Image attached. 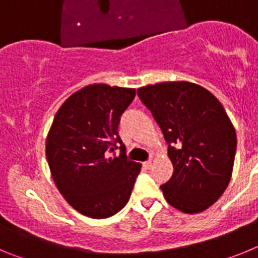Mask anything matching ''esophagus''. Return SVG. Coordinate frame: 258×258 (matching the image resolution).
<instances>
[{"instance_id":"34e87169","label":"esophagus","mask_w":258,"mask_h":258,"mask_svg":"<svg viewBox=\"0 0 258 258\" xmlns=\"http://www.w3.org/2000/svg\"><path fill=\"white\" fill-rule=\"evenodd\" d=\"M143 166H145L146 169H150V168H151V166H152V161L151 160L145 161V163H143Z\"/></svg>"}]
</instances>
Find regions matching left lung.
<instances>
[{
  "label": "left lung",
  "mask_w": 258,
  "mask_h": 258,
  "mask_svg": "<svg viewBox=\"0 0 258 258\" xmlns=\"http://www.w3.org/2000/svg\"><path fill=\"white\" fill-rule=\"evenodd\" d=\"M137 93L169 143L174 172L160 186L164 198L183 213L206 211L231 179L236 133L226 111L206 88L188 81L147 85Z\"/></svg>",
  "instance_id": "1"
}]
</instances>
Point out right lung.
<instances>
[{
    "instance_id": "add662e5",
    "label": "right lung",
    "mask_w": 258,
    "mask_h": 258,
    "mask_svg": "<svg viewBox=\"0 0 258 258\" xmlns=\"http://www.w3.org/2000/svg\"><path fill=\"white\" fill-rule=\"evenodd\" d=\"M136 89L93 84L68 97L46 138V157L59 192L72 208L92 218L121 211L141 164L127 160L118 137L122 112ZM120 145V155L108 157Z\"/></svg>"
}]
</instances>
